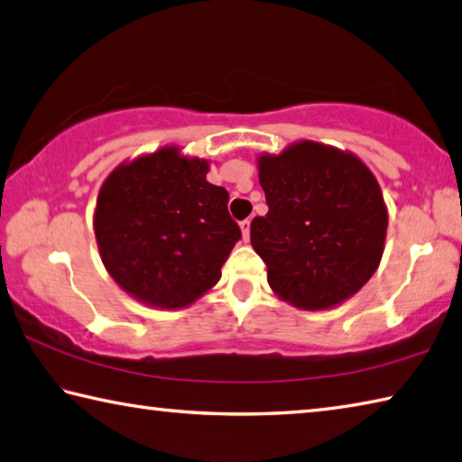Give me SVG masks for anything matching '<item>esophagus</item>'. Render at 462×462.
<instances>
[{
  "label": "esophagus",
  "instance_id": "esophagus-1",
  "mask_svg": "<svg viewBox=\"0 0 462 462\" xmlns=\"http://www.w3.org/2000/svg\"><path fill=\"white\" fill-rule=\"evenodd\" d=\"M240 230H242V238L248 240L250 238V220H242L240 222Z\"/></svg>",
  "mask_w": 462,
  "mask_h": 462
}]
</instances>
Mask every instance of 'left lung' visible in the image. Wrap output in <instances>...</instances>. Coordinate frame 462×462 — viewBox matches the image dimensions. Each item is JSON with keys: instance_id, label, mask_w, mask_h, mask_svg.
Wrapping results in <instances>:
<instances>
[{"instance_id": "8db88e82", "label": "left lung", "mask_w": 462, "mask_h": 462, "mask_svg": "<svg viewBox=\"0 0 462 462\" xmlns=\"http://www.w3.org/2000/svg\"><path fill=\"white\" fill-rule=\"evenodd\" d=\"M268 214L250 224L268 284L305 311L343 303L382 260L388 209L362 159L315 141L260 155Z\"/></svg>"}]
</instances>
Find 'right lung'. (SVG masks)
Listing matches in <instances>:
<instances>
[{"label":"right lung","mask_w":462,"mask_h":462,"mask_svg":"<svg viewBox=\"0 0 462 462\" xmlns=\"http://www.w3.org/2000/svg\"><path fill=\"white\" fill-rule=\"evenodd\" d=\"M208 162L163 147L123 163L98 191L95 234L108 274L151 307L194 303L220 281L242 238L228 191L206 180Z\"/></svg>","instance_id":"1"}]
</instances>
